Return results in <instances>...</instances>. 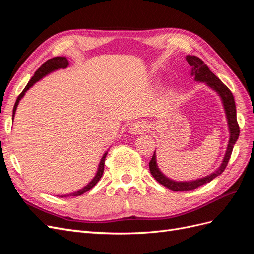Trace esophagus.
<instances>
[{
    "label": "esophagus",
    "mask_w": 254,
    "mask_h": 254,
    "mask_svg": "<svg viewBox=\"0 0 254 254\" xmlns=\"http://www.w3.org/2000/svg\"><path fill=\"white\" fill-rule=\"evenodd\" d=\"M147 129V125L144 122H136L129 127V132L131 134H142Z\"/></svg>",
    "instance_id": "34e87169"
}]
</instances>
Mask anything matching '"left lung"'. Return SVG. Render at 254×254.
I'll use <instances>...</instances> for the list:
<instances>
[{"label":"left lung","mask_w":254,"mask_h":254,"mask_svg":"<svg viewBox=\"0 0 254 254\" xmlns=\"http://www.w3.org/2000/svg\"><path fill=\"white\" fill-rule=\"evenodd\" d=\"M187 61L191 66L190 75L194 76L195 80L204 82L206 86H209L215 92H217V94L220 96L221 102L224 104V109H225L227 121H228L230 139H229L228 147L225 153L224 160H222L218 170H216L211 175L203 177V178L196 179L193 181H174L170 178H167V177L163 175V173L159 170L158 164H157V159H156V151L153 152V156L149 162V170L151 175L153 176V178H155L159 183L162 184V186L176 191L191 190L194 189H197L199 187L203 186V184L212 181L214 178H216L217 176L222 174V172L225 171V168L228 165V162L230 160V157H231V153L234 147V144L238 139V135H240V126H238V123L236 120L235 102H234V97H233V94L231 93V91L229 90V88L226 86V84L222 83V81L217 77L216 75L211 72L210 68L207 67V65L200 58L188 55Z\"/></svg>","instance_id":"left-lung-1"}]
</instances>
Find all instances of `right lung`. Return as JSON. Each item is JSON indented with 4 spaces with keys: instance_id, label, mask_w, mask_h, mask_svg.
Returning <instances> with one entry per match:
<instances>
[{
    "instance_id": "1",
    "label": "right lung",
    "mask_w": 254,
    "mask_h": 254,
    "mask_svg": "<svg viewBox=\"0 0 254 254\" xmlns=\"http://www.w3.org/2000/svg\"><path fill=\"white\" fill-rule=\"evenodd\" d=\"M68 65V61L65 57H54L52 59H49L48 61H45V63L38 68V70L35 72L34 76L32 77V79H30L28 81V83L26 84V87L24 88V90L22 91V93L18 96L17 101H16V104H14L13 106V110H12V120L14 118V113H16V110H17V107L21 101V98L25 95V92L29 89L32 88L34 86V83H36L37 81H39L40 79H42L44 76H47L48 74L56 71V70H59V68H65L66 66ZM107 153H108V151H106L104 153V156L101 160V162H99V165H98V168H97V172H96V175L94 176V178L92 179L86 187H83L81 190H77V191H74V193H71V194H67V195H61L60 197H68V196H80L82 195L83 193H86V191L90 190L92 188H93L95 184L99 181V179L102 178L103 176V173H104V166H105V159H106V156Z\"/></svg>"
}]
</instances>
